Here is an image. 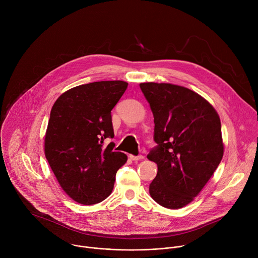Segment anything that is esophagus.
Returning a JSON list of instances; mask_svg holds the SVG:
<instances>
[{"instance_id":"esophagus-1","label":"esophagus","mask_w":258,"mask_h":258,"mask_svg":"<svg viewBox=\"0 0 258 258\" xmlns=\"http://www.w3.org/2000/svg\"><path fill=\"white\" fill-rule=\"evenodd\" d=\"M130 158L134 161H138V160H141L144 158L143 155H138V156H135V155H130Z\"/></svg>"}]
</instances>
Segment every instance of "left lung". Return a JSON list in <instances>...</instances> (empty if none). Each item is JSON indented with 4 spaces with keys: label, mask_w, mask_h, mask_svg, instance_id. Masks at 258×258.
<instances>
[{
    "label": "left lung",
    "mask_w": 258,
    "mask_h": 258,
    "mask_svg": "<svg viewBox=\"0 0 258 258\" xmlns=\"http://www.w3.org/2000/svg\"><path fill=\"white\" fill-rule=\"evenodd\" d=\"M140 88L152 110L157 144L147 155L158 167L149 193L159 205L178 209L201 192L223 158L220 119L208 101L187 88L157 83Z\"/></svg>",
    "instance_id": "8db88e82"
}]
</instances>
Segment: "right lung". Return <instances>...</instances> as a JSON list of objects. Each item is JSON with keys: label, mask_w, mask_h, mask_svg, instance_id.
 <instances>
[{"label": "right lung", "mask_w": 258, "mask_h": 258, "mask_svg": "<svg viewBox=\"0 0 258 258\" xmlns=\"http://www.w3.org/2000/svg\"><path fill=\"white\" fill-rule=\"evenodd\" d=\"M127 88L122 81L96 82L63 93L54 103L45 136V155L59 185L78 203L92 205L111 194L126 162L114 152L111 110Z\"/></svg>", "instance_id": "add662e5"}]
</instances>
